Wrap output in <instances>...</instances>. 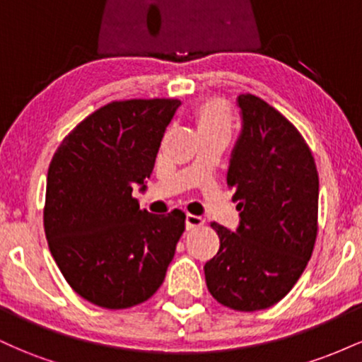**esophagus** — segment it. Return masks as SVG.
Masks as SVG:
<instances>
[{
	"label": "esophagus",
	"mask_w": 362,
	"mask_h": 362,
	"mask_svg": "<svg viewBox=\"0 0 362 362\" xmlns=\"http://www.w3.org/2000/svg\"><path fill=\"white\" fill-rule=\"evenodd\" d=\"M204 224V219L201 216H194V214H187L185 216V228L187 230H195V228L202 226Z\"/></svg>",
	"instance_id": "34e87169"
}]
</instances>
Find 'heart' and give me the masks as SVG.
Returning a JSON list of instances; mask_svg holds the SVG:
<instances>
[{"label":"heart","instance_id":"1","mask_svg":"<svg viewBox=\"0 0 362 362\" xmlns=\"http://www.w3.org/2000/svg\"><path fill=\"white\" fill-rule=\"evenodd\" d=\"M199 134H226L230 136L233 127V117L228 103L221 98H207L194 110Z\"/></svg>","mask_w":362,"mask_h":362}]
</instances>
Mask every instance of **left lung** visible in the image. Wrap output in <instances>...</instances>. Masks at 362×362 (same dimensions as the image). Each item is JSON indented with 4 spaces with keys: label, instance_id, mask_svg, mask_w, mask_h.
I'll return each mask as SVG.
<instances>
[{
    "label": "left lung",
    "instance_id": "8db88e82",
    "mask_svg": "<svg viewBox=\"0 0 362 362\" xmlns=\"http://www.w3.org/2000/svg\"><path fill=\"white\" fill-rule=\"evenodd\" d=\"M242 132L228 185L238 230L213 223L219 250L206 262L209 293L236 311L271 308L293 289L318 231V172L308 144L281 112L255 95L238 97Z\"/></svg>",
    "mask_w": 362,
    "mask_h": 362
}]
</instances>
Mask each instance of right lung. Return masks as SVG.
Wrapping results in <instances>:
<instances>
[{"mask_svg":"<svg viewBox=\"0 0 362 362\" xmlns=\"http://www.w3.org/2000/svg\"><path fill=\"white\" fill-rule=\"evenodd\" d=\"M180 100L132 98L95 110L62 139L47 172L44 230L68 284L93 305L124 310L163 284L185 213L139 209Z\"/></svg>","mask_w":362,"mask_h":362,"instance_id":"right-lung-1","label":"right lung"}]
</instances>
